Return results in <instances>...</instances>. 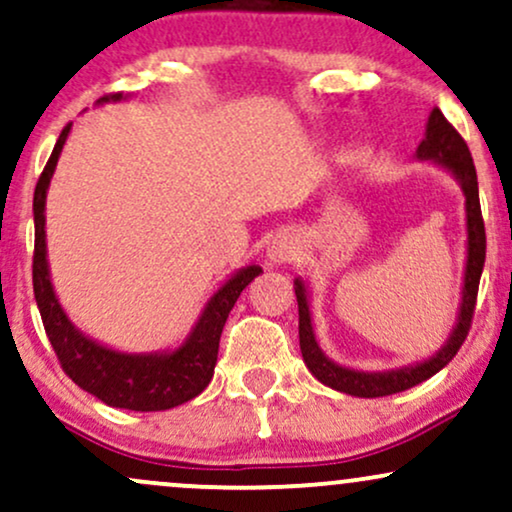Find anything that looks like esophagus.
Here are the masks:
<instances>
[{
	"instance_id": "esophagus-1",
	"label": "esophagus",
	"mask_w": 512,
	"mask_h": 512,
	"mask_svg": "<svg viewBox=\"0 0 512 512\" xmlns=\"http://www.w3.org/2000/svg\"><path fill=\"white\" fill-rule=\"evenodd\" d=\"M298 255V240L291 233H279L272 243L267 245V260L272 264H286L296 260Z\"/></svg>"
}]
</instances>
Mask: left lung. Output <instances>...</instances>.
I'll use <instances>...</instances> for the list:
<instances>
[{"label":"left lung","instance_id":"8db88e82","mask_svg":"<svg viewBox=\"0 0 512 512\" xmlns=\"http://www.w3.org/2000/svg\"><path fill=\"white\" fill-rule=\"evenodd\" d=\"M416 161L436 163L445 173H450L460 185L464 195V226H467V257H464V274H462V293L460 308H457L455 325L436 354H431L424 361L409 363L390 370H361L349 368L342 363L332 361L325 351L320 349L313 330V313H310V291L305 281L298 276L293 279L298 301V339H301V354L310 373L320 380L322 385L332 387L337 392H346L351 397H385L404 392L409 387L424 383V380L436 375L452 361V356L460 351L464 339H467L469 325H472L474 305H477V291L481 269L486 260V233L484 219H481L479 207V182L477 168H474L472 154H469L464 139L457 134V129L445 120V115L438 108L431 110L426 122V134L421 144L416 146Z\"/></svg>","mask_w":512,"mask_h":512}]
</instances>
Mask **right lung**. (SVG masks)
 <instances>
[{
  "label": "right lung",
  "mask_w": 512,
  "mask_h": 512,
  "mask_svg": "<svg viewBox=\"0 0 512 512\" xmlns=\"http://www.w3.org/2000/svg\"><path fill=\"white\" fill-rule=\"evenodd\" d=\"M127 98L129 96H122V93H113V96L98 98L96 105L120 103ZM69 132H72V125L62 129L33 195V291L45 332L64 373L88 395L98 397L108 407L129 411L173 409L190 402L211 383L226 317L245 286L262 274V267L248 264L228 276L219 289L211 293L197 322L178 346L158 351H122L88 337L69 320L57 298L50 276L48 240H45V199H48L50 180L55 175Z\"/></svg>",
  "instance_id": "right-lung-1"
}]
</instances>
